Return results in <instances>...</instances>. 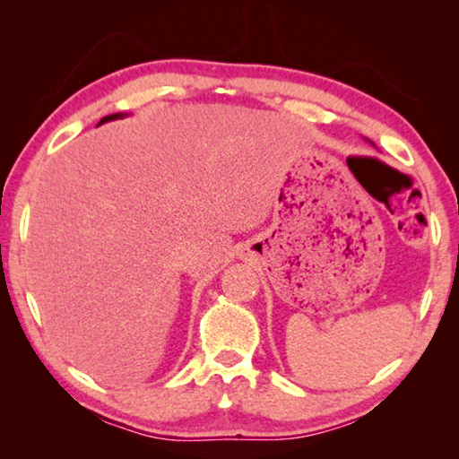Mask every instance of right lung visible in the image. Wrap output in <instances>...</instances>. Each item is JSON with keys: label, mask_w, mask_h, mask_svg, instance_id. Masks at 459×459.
<instances>
[{"label": "right lung", "mask_w": 459, "mask_h": 459, "mask_svg": "<svg viewBox=\"0 0 459 459\" xmlns=\"http://www.w3.org/2000/svg\"><path fill=\"white\" fill-rule=\"evenodd\" d=\"M116 118H124V114H110V116H104V118L100 120V124H104V122H110V120H116Z\"/></svg>", "instance_id": "obj_1"}]
</instances>
